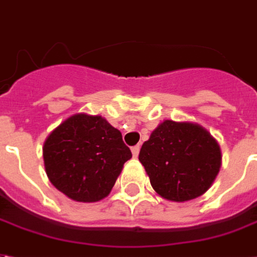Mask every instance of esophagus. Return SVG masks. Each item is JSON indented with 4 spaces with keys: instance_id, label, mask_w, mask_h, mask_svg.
Segmentation results:
<instances>
[{
    "instance_id": "1",
    "label": "esophagus",
    "mask_w": 257,
    "mask_h": 257,
    "mask_svg": "<svg viewBox=\"0 0 257 257\" xmlns=\"http://www.w3.org/2000/svg\"><path fill=\"white\" fill-rule=\"evenodd\" d=\"M140 149H141V147H140V145H136V147L131 148V152H133V156H134V157L138 156V153H140Z\"/></svg>"
}]
</instances>
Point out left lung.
Returning a JSON list of instances; mask_svg holds the SVG:
<instances>
[{
  "label": "left lung",
  "mask_w": 257,
  "mask_h": 257,
  "mask_svg": "<svg viewBox=\"0 0 257 257\" xmlns=\"http://www.w3.org/2000/svg\"><path fill=\"white\" fill-rule=\"evenodd\" d=\"M155 192L170 201H189L211 188L222 164L218 142L204 127L164 120L140 151Z\"/></svg>",
  "instance_id": "left-lung-1"
}]
</instances>
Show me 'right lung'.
Segmentation results:
<instances>
[{
	"instance_id": "1",
	"label": "right lung",
	"mask_w": 257,
	"mask_h": 257,
	"mask_svg": "<svg viewBox=\"0 0 257 257\" xmlns=\"http://www.w3.org/2000/svg\"><path fill=\"white\" fill-rule=\"evenodd\" d=\"M131 151L121 133L101 116L78 113L54 128L44 144V162L54 188L80 203L110 193Z\"/></svg>"
}]
</instances>
